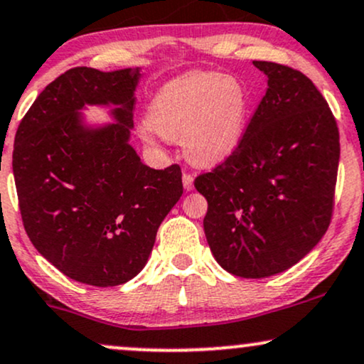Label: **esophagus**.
<instances>
[{
  "label": "esophagus",
  "instance_id": "obj_1",
  "mask_svg": "<svg viewBox=\"0 0 364 364\" xmlns=\"http://www.w3.org/2000/svg\"><path fill=\"white\" fill-rule=\"evenodd\" d=\"M182 182H183V187H186V191H192V189H194V177H192L191 173L183 172V175H182Z\"/></svg>",
  "mask_w": 364,
  "mask_h": 364
}]
</instances>
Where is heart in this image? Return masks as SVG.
Masks as SVG:
<instances>
[{
  "instance_id": "1",
  "label": "heart",
  "mask_w": 364,
  "mask_h": 364,
  "mask_svg": "<svg viewBox=\"0 0 364 364\" xmlns=\"http://www.w3.org/2000/svg\"><path fill=\"white\" fill-rule=\"evenodd\" d=\"M251 100L240 79L214 70H192L165 82L146 109L141 136L181 138L192 164L210 167L235 154L243 141Z\"/></svg>"
}]
</instances>
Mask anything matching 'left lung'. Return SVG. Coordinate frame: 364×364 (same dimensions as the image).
Returning <instances> with one entry per match:
<instances>
[{"mask_svg":"<svg viewBox=\"0 0 364 364\" xmlns=\"http://www.w3.org/2000/svg\"><path fill=\"white\" fill-rule=\"evenodd\" d=\"M268 77L243 141L196 178L208 199L204 232L216 262L243 278L299 263L326 235L334 209L339 129L307 75L255 60Z\"/></svg>","mask_w":364,"mask_h":364,"instance_id":"8db88e82","label":"left lung"}]
</instances>
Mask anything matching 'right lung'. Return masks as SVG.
Returning a JSON list of instances; mask_svg holds the SVG:
<instances>
[{
  "instance_id": "1",
  "label": "right lung",
  "mask_w": 364,
  "mask_h": 364,
  "mask_svg": "<svg viewBox=\"0 0 364 364\" xmlns=\"http://www.w3.org/2000/svg\"><path fill=\"white\" fill-rule=\"evenodd\" d=\"M140 77V69L74 67L38 94L16 129L13 175L26 235L80 284L136 277L183 192L178 165L146 167L129 145ZM86 104L114 105L117 123L87 127Z\"/></svg>"
}]
</instances>
